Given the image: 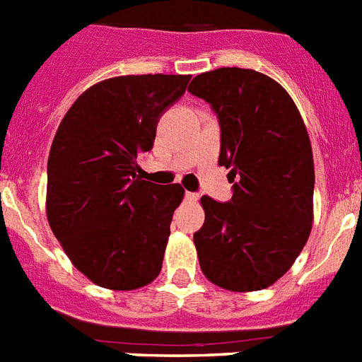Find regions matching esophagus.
Here are the masks:
<instances>
[{"label":"esophagus","mask_w":362,"mask_h":362,"mask_svg":"<svg viewBox=\"0 0 362 362\" xmlns=\"http://www.w3.org/2000/svg\"><path fill=\"white\" fill-rule=\"evenodd\" d=\"M185 199H188V201H197V199H199V196H197L196 192H185Z\"/></svg>","instance_id":"obj_1"}]
</instances>
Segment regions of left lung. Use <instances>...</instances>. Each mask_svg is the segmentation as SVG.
I'll list each match as a JSON object with an SVG mask.
<instances>
[{
  "instance_id": "8db88e82",
  "label": "left lung",
  "mask_w": 362,
  "mask_h": 362,
  "mask_svg": "<svg viewBox=\"0 0 362 362\" xmlns=\"http://www.w3.org/2000/svg\"><path fill=\"white\" fill-rule=\"evenodd\" d=\"M221 127L219 165L232 199L201 197L204 223L194 233L206 279L232 292L268 288L306 245L313 221L310 137L288 92L250 69L225 66L192 79Z\"/></svg>"
}]
</instances>
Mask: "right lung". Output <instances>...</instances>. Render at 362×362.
Here are the masks:
<instances>
[{"instance_id": "1", "label": "right lung", "mask_w": 362, "mask_h": 362, "mask_svg": "<svg viewBox=\"0 0 362 362\" xmlns=\"http://www.w3.org/2000/svg\"><path fill=\"white\" fill-rule=\"evenodd\" d=\"M190 76H119L83 92L63 117L47 165V217L92 283L136 290L159 276L181 185L137 175L159 117Z\"/></svg>"}]
</instances>
